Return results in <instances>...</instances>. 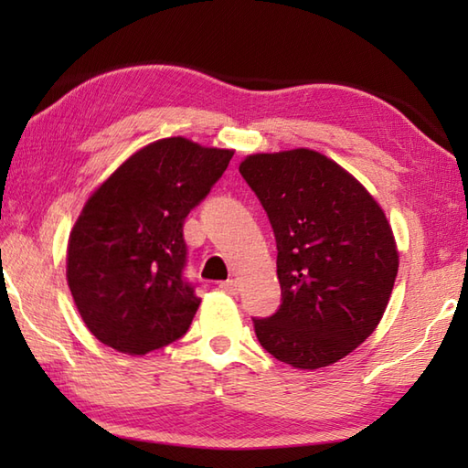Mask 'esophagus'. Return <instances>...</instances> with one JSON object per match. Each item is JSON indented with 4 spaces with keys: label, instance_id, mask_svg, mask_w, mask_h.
Instances as JSON below:
<instances>
[{
    "label": "esophagus",
    "instance_id": "obj_1",
    "mask_svg": "<svg viewBox=\"0 0 468 468\" xmlns=\"http://www.w3.org/2000/svg\"><path fill=\"white\" fill-rule=\"evenodd\" d=\"M218 287H221V290L225 293H229V295H237V293H239V290H241V285H239V282H237V280H227Z\"/></svg>",
    "mask_w": 468,
    "mask_h": 468
}]
</instances>
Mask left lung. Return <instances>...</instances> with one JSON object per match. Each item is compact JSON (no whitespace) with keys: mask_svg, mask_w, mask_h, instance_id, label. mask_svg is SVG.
I'll return each instance as SVG.
<instances>
[{"mask_svg":"<svg viewBox=\"0 0 468 468\" xmlns=\"http://www.w3.org/2000/svg\"><path fill=\"white\" fill-rule=\"evenodd\" d=\"M239 173L270 217L282 285L280 310L253 317L257 340L302 370L342 360L380 324L399 273L382 207L310 148L251 154Z\"/></svg>","mask_w":468,"mask_h":468,"instance_id":"left-lung-1","label":"left lung"}]
</instances>
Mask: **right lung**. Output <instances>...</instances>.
Instances as JSON below:
<instances>
[{"label":"right lung","instance_id":"right-lung-1","mask_svg":"<svg viewBox=\"0 0 468 468\" xmlns=\"http://www.w3.org/2000/svg\"><path fill=\"white\" fill-rule=\"evenodd\" d=\"M233 151L163 138L124 161L88 198L68 241V285L88 330L144 356L185 335L201 300L185 280L186 215Z\"/></svg>","mask_w":468,"mask_h":468}]
</instances>
